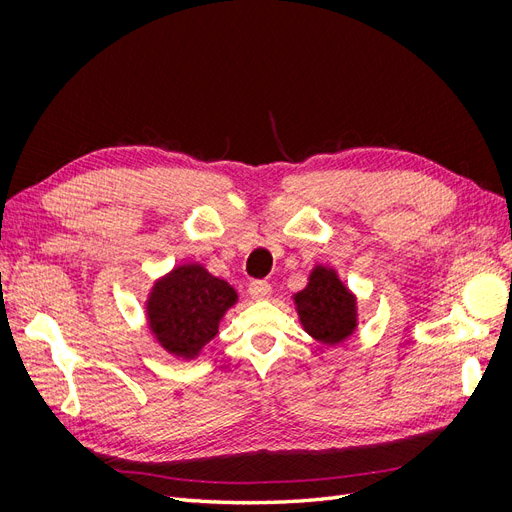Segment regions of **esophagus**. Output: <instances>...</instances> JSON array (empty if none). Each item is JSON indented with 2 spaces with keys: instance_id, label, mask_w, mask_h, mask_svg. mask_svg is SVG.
I'll return each mask as SVG.
<instances>
[{
  "instance_id": "34e87169",
  "label": "esophagus",
  "mask_w": 512,
  "mask_h": 512,
  "mask_svg": "<svg viewBox=\"0 0 512 512\" xmlns=\"http://www.w3.org/2000/svg\"><path fill=\"white\" fill-rule=\"evenodd\" d=\"M247 292H250V297L254 301H267L271 297V284H267V282H252L250 288H247Z\"/></svg>"
}]
</instances>
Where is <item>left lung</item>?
Returning <instances> with one entry per match:
<instances>
[{
    "mask_svg": "<svg viewBox=\"0 0 512 512\" xmlns=\"http://www.w3.org/2000/svg\"><path fill=\"white\" fill-rule=\"evenodd\" d=\"M303 331L324 346L350 339L359 327L356 294L329 265H316L307 275V286L292 294Z\"/></svg>",
    "mask_w": 512,
    "mask_h": 512,
    "instance_id": "left-lung-1",
    "label": "left lung"
}]
</instances>
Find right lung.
Listing matches in <instances>:
<instances>
[{"instance_id": "add662e5", "label": "right lung", "mask_w": 512, "mask_h": 512, "mask_svg": "<svg viewBox=\"0 0 512 512\" xmlns=\"http://www.w3.org/2000/svg\"><path fill=\"white\" fill-rule=\"evenodd\" d=\"M237 290L200 262H183L160 275L147 292L145 320L156 344L181 361H194L218 335Z\"/></svg>"}]
</instances>
